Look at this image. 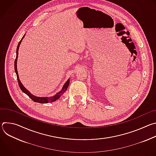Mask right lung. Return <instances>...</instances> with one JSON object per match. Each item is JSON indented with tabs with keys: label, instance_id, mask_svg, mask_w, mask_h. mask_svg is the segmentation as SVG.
<instances>
[{
	"label": "right lung",
	"instance_id": "obj_1",
	"mask_svg": "<svg viewBox=\"0 0 156 156\" xmlns=\"http://www.w3.org/2000/svg\"><path fill=\"white\" fill-rule=\"evenodd\" d=\"M25 37V35L23 36V37H22V39H21V41L19 42L18 44V46H17V48H16V58H15V63H14V66H15V73L16 74V77H17V80H18V85L21 89V90L23 91V93H25L26 94H27L33 101L36 102H38V103H41V104H44V103H48V102H54L56 100H57L58 99L60 98V97L66 91V90H67V88L69 87V83H70V80L69 79L67 81H66V82L65 83V84L63 85L62 90L60 91H59L58 93H57L55 96H52V97H37V96H35L33 94H31V93L28 91L27 89L23 86V85L21 84V81H20L19 80V77H18V71H17V67H16V62H17V58H18V49H19V47H20V45L21 44V42L22 41V39H23V37Z\"/></svg>",
	"mask_w": 156,
	"mask_h": 156
}]
</instances>
